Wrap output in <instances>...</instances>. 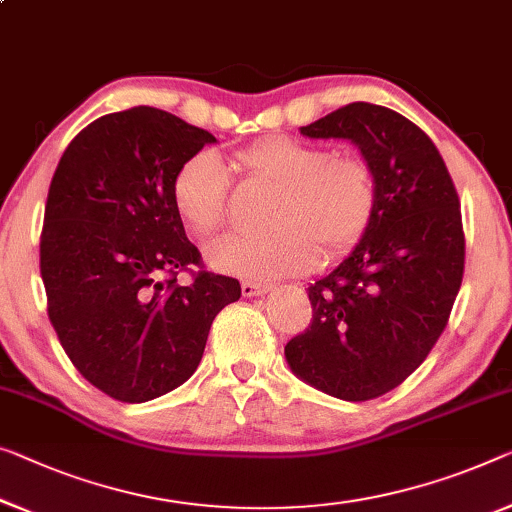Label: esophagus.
Instances as JSON below:
<instances>
[{
	"instance_id": "1",
	"label": "esophagus",
	"mask_w": 512,
	"mask_h": 512,
	"mask_svg": "<svg viewBox=\"0 0 512 512\" xmlns=\"http://www.w3.org/2000/svg\"><path fill=\"white\" fill-rule=\"evenodd\" d=\"M241 292H243V296H259V294L269 292V285H266V282L243 280V282H241Z\"/></svg>"
}]
</instances>
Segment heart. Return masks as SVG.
Segmentation results:
<instances>
[{
    "label": "heart",
    "instance_id": "heart-1",
    "mask_svg": "<svg viewBox=\"0 0 512 512\" xmlns=\"http://www.w3.org/2000/svg\"><path fill=\"white\" fill-rule=\"evenodd\" d=\"M248 179L276 186L264 234H230L207 246L220 271L246 278L301 273L317 255L335 257L354 248L375 218L377 181L358 156H335L287 135L262 137L234 154ZM230 174L209 151L183 160L172 181V204L181 223L197 236L223 227L230 204Z\"/></svg>",
    "mask_w": 512,
    "mask_h": 512
}]
</instances>
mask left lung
I'll list each match as a JSON object with an SVG mask.
<instances>
[{"mask_svg":"<svg viewBox=\"0 0 512 512\" xmlns=\"http://www.w3.org/2000/svg\"><path fill=\"white\" fill-rule=\"evenodd\" d=\"M308 137L352 140L377 181L375 218L347 259L308 287L312 319L287 342L296 377L347 402L400 386L444 333L464 276L460 197L414 121L349 103Z\"/></svg>","mask_w":512,"mask_h":512,"instance_id":"obj_1","label":"left lung"}]
</instances>
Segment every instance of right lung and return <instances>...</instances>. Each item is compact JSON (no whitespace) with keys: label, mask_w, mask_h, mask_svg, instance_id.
Segmentation results:
<instances>
[{"label":"right lung","mask_w":512,"mask_h":512,"mask_svg":"<svg viewBox=\"0 0 512 512\" xmlns=\"http://www.w3.org/2000/svg\"><path fill=\"white\" fill-rule=\"evenodd\" d=\"M216 137L137 105L91 121L50 181L41 232L48 317L91 386L147 402L202 361L213 319L239 301V280L204 269L172 204L183 160ZM191 273L188 286L176 282Z\"/></svg>","instance_id":"right-lung-1"}]
</instances>
